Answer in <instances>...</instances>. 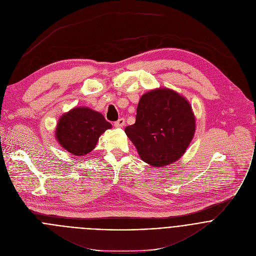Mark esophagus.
<instances>
[{"label": "esophagus", "mask_w": 256, "mask_h": 256, "mask_svg": "<svg viewBox=\"0 0 256 256\" xmlns=\"http://www.w3.org/2000/svg\"><path fill=\"white\" fill-rule=\"evenodd\" d=\"M114 125H115V127H118V128L123 127V126L125 125V119H124V118H120V119H118V120L114 123Z\"/></svg>", "instance_id": "34e87169"}]
</instances>
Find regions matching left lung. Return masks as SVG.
I'll list each match as a JSON object with an SVG mask.
<instances>
[{
    "label": "left lung",
    "mask_w": 256,
    "mask_h": 256,
    "mask_svg": "<svg viewBox=\"0 0 256 256\" xmlns=\"http://www.w3.org/2000/svg\"><path fill=\"white\" fill-rule=\"evenodd\" d=\"M194 128L188 102L174 90L156 88L141 96L136 121L125 133L142 160L156 168L170 166L184 154Z\"/></svg>",
    "instance_id": "8db88e82"
}]
</instances>
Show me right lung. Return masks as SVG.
Masks as SVG:
<instances>
[{
	"label": "right lung",
	"instance_id": "right-lung-1",
	"mask_svg": "<svg viewBox=\"0 0 256 256\" xmlns=\"http://www.w3.org/2000/svg\"><path fill=\"white\" fill-rule=\"evenodd\" d=\"M111 127V123L100 113L78 107L60 117L56 135L66 150L82 156L94 148L100 134Z\"/></svg>",
	"mask_w": 256,
	"mask_h": 256
}]
</instances>
